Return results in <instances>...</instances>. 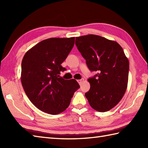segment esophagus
Wrapping results in <instances>:
<instances>
[{"mask_svg": "<svg viewBox=\"0 0 148 148\" xmlns=\"http://www.w3.org/2000/svg\"><path fill=\"white\" fill-rule=\"evenodd\" d=\"M83 81H84V79H78V80H77V82L79 83V84H81V83H83Z\"/></svg>", "mask_w": 148, "mask_h": 148, "instance_id": "obj_1", "label": "esophagus"}]
</instances>
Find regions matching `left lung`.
Masks as SVG:
<instances>
[{"label": "left lung", "instance_id": "left-lung-1", "mask_svg": "<svg viewBox=\"0 0 148 148\" xmlns=\"http://www.w3.org/2000/svg\"><path fill=\"white\" fill-rule=\"evenodd\" d=\"M76 45L90 70L98 72L88 79L90 84V90L85 93L88 101L97 111H108L126 92L129 61L117 42L101 36L77 37Z\"/></svg>", "mask_w": 148, "mask_h": 148}]
</instances>
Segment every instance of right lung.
Segmentation results:
<instances>
[{
  "label": "right lung",
  "instance_id": "1",
  "mask_svg": "<svg viewBox=\"0 0 148 148\" xmlns=\"http://www.w3.org/2000/svg\"><path fill=\"white\" fill-rule=\"evenodd\" d=\"M75 37L49 38L40 41L25 54L21 81L28 98L37 108L50 114L64 111L79 85L74 79L60 77L61 65L73 48Z\"/></svg>",
  "mask_w": 148,
  "mask_h": 148
}]
</instances>
